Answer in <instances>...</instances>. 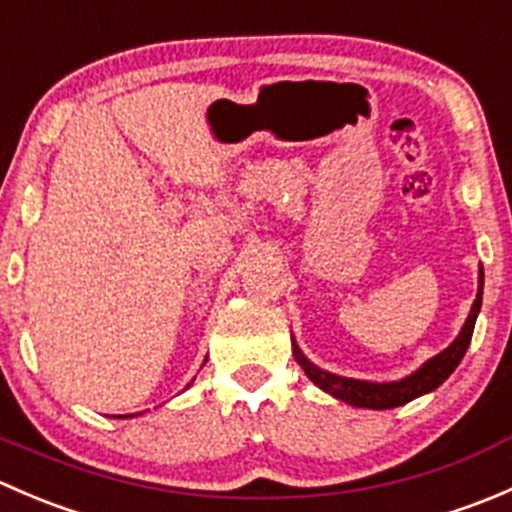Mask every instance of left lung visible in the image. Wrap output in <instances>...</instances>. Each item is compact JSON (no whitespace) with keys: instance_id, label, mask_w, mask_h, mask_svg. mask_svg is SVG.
Segmentation results:
<instances>
[{"instance_id":"left-lung-1","label":"left lung","mask_w":512,"mask_h":512,"mask_svg":"<svg viewBox=\"0 0 512 512\" xmlns=\"http://www.w3.org/2000/svg\"><path fill=\"white\" fill-rule=\"evenodd\" d=\"M480 302H483V267H480L478 272L476 302H473L471 314H468L461 334L453 339L451 347L443 349V352L433 356V359H428L421 369H416L414 374L406 376V379L401 381H391V384H374V381H359V379H347V376L329 374V371L319 369L317 364H312V361L302 354V349L297 347V342L292 339L294 359H297V364L302 366L304 374H307L319 389L332 394L334 399L347 401V404L359 406V409H376V411L396 409V406L409 404V401L418 399V396L438 389V386L453 374V369L461 364V359L466 356L468 344H471L473 327H476V319L480 312Z\"/></svg>"}]
</instances>
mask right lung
<instances>
[{
  "mask_svg": "<svg viewBox=\"0 0 512 512\" xmlns=\"http://www.w3.org/2000/svg\"><path fill=\"white\" fill-rule=\"evenodd\" d=\"M188 386H190V384H188ZM131 416H133V414H126V416H118V418H131Z\"/></svg>",
  "mask_w": 512,
  "mask_h": 512,
  "instance_id": "1",
  "label": "right lung"
}]
</instances>
